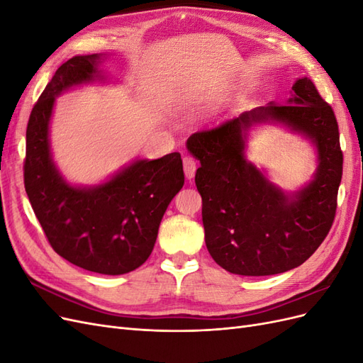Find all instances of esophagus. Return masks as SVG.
I'll use <instances>...</instances> for the list:
<instances>
[{
	"mask_svg": "<svg viewBox=\"0 0 363 363\" xmlns=\"http://www.w3.org/2000/svg\"><path fill=\"white\" fill-rule=\"evenodd\" d=\"M183 168H184V175L188 180H192L195 175V169H196V163L192 157H183Z\"/></svg>",
	"mask_w": 363,
	"mask_h": 363,
	"instance_id": "34e87169",
	"label": "esophagus"
}]
</instances>
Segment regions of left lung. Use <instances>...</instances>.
<instances>
[{
	"label": "left lung",
	"mask_w": 363,
	"mask_h": 363,
	"mask_svg": "<svg viewBox=\"0 0 363 363\" xmlns=\"http://www.w3.org/2000/svg\"><path fill=\"white\" fill-rule=\"evenodd\" d=\"M277 123L314 147L317 169L298 191L286 193L246 157L249 130ZM186 148L200 160L195 184L203 199L206 247L238 276H272L300 267L330 230L342 179L335 113L301 77L286 104L269 103L213 130L194 133Z\"/></svg>",
	"instance_id": "left-lung-1"
}]
</instances>
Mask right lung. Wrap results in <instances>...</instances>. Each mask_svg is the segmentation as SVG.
Returning <instances> with one entry per match:
<instances>
[{"label":"right lung","instance_id":"1","mask_svg":"<svg viewBox=\"0 0 363 363\" xmlns=\"http://www.w3.org/2000/svg\"><path fill=\"white\" fill-rule=\"evenodd\" d=\"M104 54L74 56L56 71L27 125L24 184L33 211L59 256L83 269L119 276L139 268L152 248L164 211L183 188L179 152L136 159L103 183H69L52 160L50 124L56 98L103 83Z\"/></svg>","mask_w":363,"mask_h":363}]
</instances>
